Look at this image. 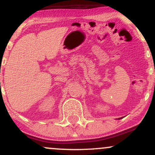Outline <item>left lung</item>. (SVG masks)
Segmentation results:
<instances>
[{"label":"left lung","instance_id":"left-lung-1","mask_svg":"<svg viewBox=\"0 0 155 155\" xmlns=\"http://www.w3.org/2000/svg\"><path fill=\"white\" fill-rule=\"evenodd\" d=\"M122 117H121V118H119V120H120V119H122Z\"/></svg>","mask_w":155,"mask_h":155}]
</instances>
